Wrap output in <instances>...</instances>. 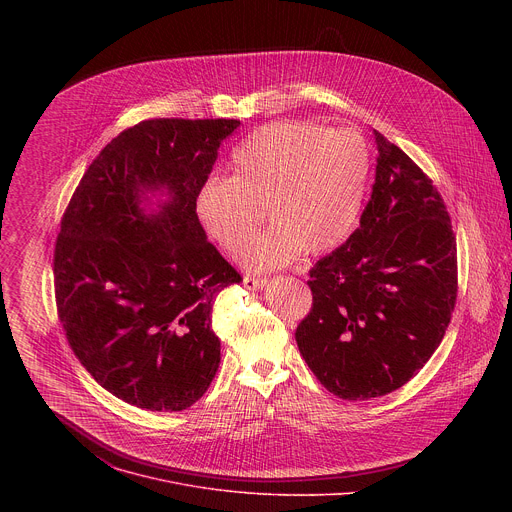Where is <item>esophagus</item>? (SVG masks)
<instances>
[{
  "label": "esophagus",
  "instance_id": "34e87169",
  "mask_svg": "<svg viewBox=\"0 0 512 512\" xmlns=\"http://www.w3.org/2000/svg\"><path fill=\"white\" fill-rule=\"evenodd\" d=\"M242 284H244V288H246V290H250V292H256V290H262V288L268 284V280H266V278H254V276H246V278L242 280Z\"/></svg>",
  "mask_w": 512,
  "mask_h": 512
}]
</instances>
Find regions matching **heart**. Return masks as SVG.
Wrapping results in <instances>:
<instances>
[{
    "instance_id": "b5f03b06",
    "label": "heart",
    "mask_w": 512,
    "mask_h": 512,
    "mask_svg": "<svg viewBox=\"0 0 512 512\" xmlns=\"http://www.w3.org/2000/svg\"><path fill=\"white\" fill-rule=\"evenodd\" d=\"M232 175L205 179L193 199L203 230L228 254H238L266 207L274 224L244 252L254 272L292 264L305 250L341 246L365 199L370 155L353 130L311 122H280L256 130L232 151Z\"/></svg>"
}]
</instances>
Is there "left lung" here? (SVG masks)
<instances>
[{"instance_id":"1","label":"left lung","mask_w":512,"mask_h":512,"mask_svg":"<svg viewBox=\"0 0 512 512\" xmlns=\"http://www.w3.org/2000/svg\"><path fill=\"white\" fill-rule=\"evenodd\" d=\"M359 228L309 270L295 341L317 380L345 400L404 386L430 361L457 297V248L432 179L382 134Z\"/></svg>"}]
</instances>
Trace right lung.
Listing matches in <instances>:
<instances>
[{
	"label": "right lung",
	"mask_w": 512,
	"mask_h": 512,
	"mask_svg": "<svg viewBox=\"0 0 512 512\" xmlns=\"http://www.w3.org/2000/svg\"><path fill=\"white\" fill-rule=\"evenodd\" d=\"M238 126L159 118L124 130L61 220L59 319L80 365L132 406L181 412L219 370L213 303L242 278L207 240L193 199Z\"/></svg>",
	"instance_id": "right-lung-1"
}]
</instances>
